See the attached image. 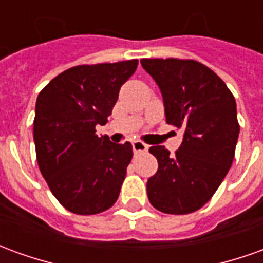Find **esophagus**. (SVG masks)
<instances>
[{
  "label": "esophagus",
  "mask_w": 263,
  "mask_h": 263,
  "mask_svg": "<svg viewBox=\"0 0 263 263\" xmlns=\"http://www.w3.org/2000/svg\"><path fill=\"white\" fill-rule=\"evenodd\" d=\"M132 149L135 154H141V152H148L149 146L146 143H143L142 141H134L132 142Z\"/></svg>",
  "instance_id": "obj_1"
}]
</instances>
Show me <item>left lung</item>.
Segmentation results:
<instances>
[{
  "label": "left lung",
  "mask_w": 263,
  "mask_h": 263,
  "mask_svg": "<svg viewBox=\"0 0 263 263\" xmlns=\"http://www.w3.org/2000/svg\"><path fill=\"white\" fill-rule=\"evenodd\" d=\"M141 65L159 87L166 122L182 128L175 155L151 146L158 172L146 183L148 198L166 214L201 209L230 171L239 125L237 104L226 83L196 60L142 59Z\"/></svg>",
  "instance_id": "obj_1"
}]
</instances>
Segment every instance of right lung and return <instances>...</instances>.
<instances>
[{
    "label": "right lung",
    "instance_id": "add662e5",
    "mask_svg": "<svg viewBox=\"0 0 263 263\" xmlns=\"http://www.w3.org/2000/svg\"><path fill=\"white\" fill-rule=\"evenodd\" d=\"M137 66V59L76 66L56 76L37 96V165L54 197L74 214L103 213L120 196L132 145L97 137L96 125L107 124L121 86Z\"/></svg>",
    "mask_w": 263,
    "mask_h": 263
}]
</instances>
